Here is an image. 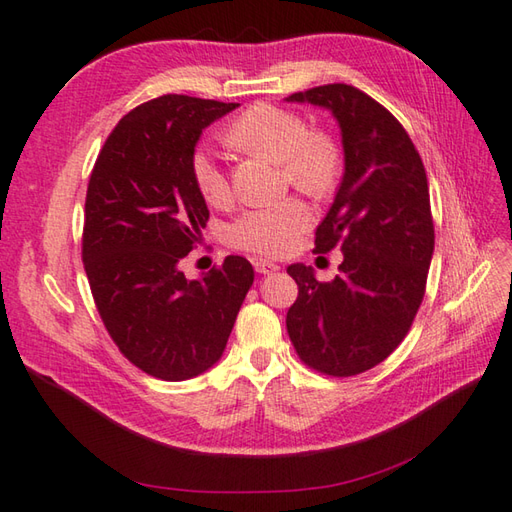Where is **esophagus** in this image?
<instances>
[{
	"label": "esophagus",
	"instance_id": "34e87169",
	"mask_svg": "<svg viewBox=\"0 0 512 512\" xmlns=\"http://www.w3.org/2000/svg\"><path fill=\"white\" fill-rule=\"evenodd\" d=\"M253 266L259 275H270L275 273V270H279V266L275 262H268V259H255Z\"/></svg>",
	"mask_w": 512,
	"mask_h": 512
}]
</instances>
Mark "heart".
Returning a JSON list of instances; mask_svg holds the SVG:
<instances>
[{
    "label": "heart",
    "instance_id": "obj_1",
    "mask_svg": "<svg viewBox=\"0 0 512 512\" xmlns=\"http://www.w3.org/2000/svg\"><path fill=\"white\" fill-rule=\"evenodd\" d=\"M226 139L244 153L282 162L284 177L308 195H326L335 186L342 153L324 130H310L308 122L288 108L255 104L246 108L226 130ZM193 182L208 206L222 208L233 199L230 179L208 146H199L190 159ZM313 222L310 208L297 197L250 208L228 226V242L253 255L282 257L290 253Z\"/></svg>",
    "mask_w": 512,
    "mask_h": 512
}]
</instances>
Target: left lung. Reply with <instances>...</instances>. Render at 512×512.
Returning a JSON list of instances; mask_svg holds the SVG:
<instances>
[{
    "instance_id": "1",
    "label": "left lung",
    "mask_w": 512,
    "mask_h": 512,
    "mask_svg": "<svg viewBox=\"0 0 512 512\" xmlns=\"http://www.w3.org/2000/svg\"><path fill=\"white\" fill-rule=\"evenodd\" d=\"M288 102L328 108L342 130L344 177L317 226L315 253L342 248L333 282L288 266L299 286L286 328L302 362L330 377L377 366L408 335L435 248L426 170L388 110L348 84L315 86Z\"/></svg>"
}]
</instances>
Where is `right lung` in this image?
Here are the masks:
<instances>
[{
  "mask_svg": "<svg viewBox=\"0 0 512 512\" xmlns=\"http://www.w3.org/2000/svg\"><path fill=\"white\" fill-rule=\"evenodd\" d=\"M237 106L150 99L119 119L90 173L82 237L90 293L122 355L164 382L219 362L255 279L239 255L202 279L179 270L208 222L190 159L202 130Z\"/></svg>",
  "mask_w": 512,
  "mask_h": 512,
  "instance_id": "add662e5",
  "label": "right lung"
}]
</instances>
